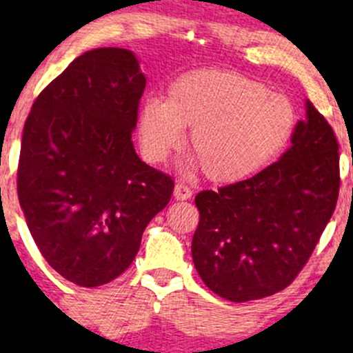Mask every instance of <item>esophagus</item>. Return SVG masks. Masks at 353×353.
<instances>
[{"instance_id":"esophagus-1","label":"esophagus","mask_w":353,"mask_h":353,"mask_svg":"<svg viewBox=\"0 0 353 353\" xmlns=\"http://www.w3.org/2000/svg\"><path fill=\"white\" fill-rule=\"evenodd\" d=\"M193 196V191H191L190 186H186L184 183H177L176 188H174V198L176 199H190Z\"/></svg>"}]
</instances>
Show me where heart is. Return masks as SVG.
<instances>
[{
  "instance_id": "heart-1",
  "label": "heart",
  "mask_w": 353,
  "mask_h": 353,
  "mask_svg": "<svg viewBox=\"0 0 353 353\" xmlns=\"http://www.w3.org/2000/svg\"><path fill=\"white\" fill-rule=\"evenodd\" d=\"M191 128L188 148L213 183H239L268 165L294 137L297 109L283 94L223 70H198L148 99L138 117L141 152L162 162Z\"/></svg>"
}]
</instances>
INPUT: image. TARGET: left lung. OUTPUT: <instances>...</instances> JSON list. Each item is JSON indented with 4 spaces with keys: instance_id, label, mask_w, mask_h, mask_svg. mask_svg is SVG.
Segmentation results:
<instances>
[{
    "instance_id": "left-lung-1",
    "label": "left lung",
    "mask_w": 353,
    "mask_h": 353,
    "mask_svg": "<svg viewBox=\"0 0 353 353\" xmlns=\"http://www.w3.org/2000/svg\"><path fill=\"white\" fill-rule=\"evenodd\" d=\"M340 155L333 130L307 102L292 147L261 172L198 193L193 263L205 285L232 302L290 285L334 212Z\"/></svg>"
}]
</instances>
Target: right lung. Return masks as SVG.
Instances as JSON below:
<instances>
[{
    "label": "right lung",
    "mask_w": 353,
    "mask_h": 353,
    "mask_svg": "<svg viewBox=\"0 0 353 353\" xmlns=\"http://www.w3.org/2000/svg\"><path fill=\"white\" fill-rule=\"evenodd\" d=\"M145 85L133 52L94 49L39 94L25 121L20 206L49 266L80 287L126 272L170 201L172 177L141 162L131 141Z\"/></svg>",
    "instance_id": "obj_1"
}]
</instances>
